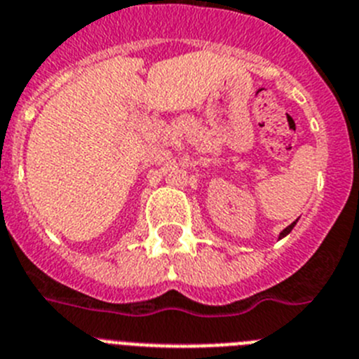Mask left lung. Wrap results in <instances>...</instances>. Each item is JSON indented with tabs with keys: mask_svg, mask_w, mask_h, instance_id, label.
Returning a JSON list of instances; mask_svg holds the SVG:
<instances>
[{
	"mask_svg": "<svg viewBox=\"0 0 359 359\" xmlns=\"http://www.w3.org/2000/svg\"><path fill=\"white\" fill-rule=\"evenodd\" d=\"M296 222H298V220H294V222H292V224H291V226H287V227H285V229H283V231H282V233H280V236H278V238H283V236H287V235H289V233H291V231H292V227H294V226H296Z\"/></svg>",
	"mask_w": 359,
	"mask_h": 359,
	"instance_id": "left-lung-1",
	"label": "left lung"
}]
</instances>
